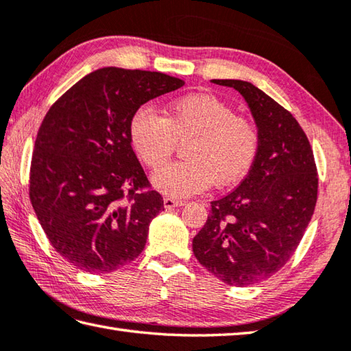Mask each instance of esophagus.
Here are the masks:
<instances>
[{
	"label": "esophagus",
	"instance_id": "34e87169",
	"mask_svg": "<svg viewBox=\"0 0 351 351\" xmlns=\"http://www.w3.org/2000/svg\"><path fill=\"white\" fill-rule=\"evenodd\" d=\"M184 202L183 200H176V198H171V197H165L163 198V206L167 209H173V208H178V206H183Z\"/></svg>",
	"mask_w": 351,
	"mask_h": 351
}]
</instances>
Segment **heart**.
I'll return each instance as SVG.
<instances>
[{
  "mask_svg": "<svg viewBox=\"0 0 351 351\" xmlns=\"http://www.w3.org/2000/svg\"><path fill=\"white\" fill-rule=\"evenodd\" d=\"M130 137L141 160L151 169L163 167L178 143H186L188 160L157 171L154 184L163 194L184 198L206 191L214 182L228 186L246 176L260 151L261 134L254 119L210 95H186L169 102L163 116L138 108L131 117Z\"/></svg>",
  "mask_w": 351,
  "mask_h": 351,
  "instance_id": "1",
  "label": "heart"
}]
</instances>
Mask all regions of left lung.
I'll return each instance as SVG.
<instances>
[{
	"mask_svg": "<svg viewBox=\"0 0 351 351\" xmlns=\"http://www.w3.org/2000/svg\"><path fill=\"white\" fill-rule=\"evenodd\" d=\"M213 82L246 99L261 143L244 180L210 202L193 250L218 280L246 287L278 272L298 247L318 198V171L308 138L290 111L250 82Z\"/></svg>",
	"mask_w": 351,
	"mask_h": 351,
	"instance_id": "1",
	"label": "left lung"
}]
</instances>
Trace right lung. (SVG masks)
<instances>
[{"label":"right lung","mask_w":351,"mask_h":351,"mask_svg":"<svg viewBox=\"0 0 351 351\" xmlns=\"http://www.w3.org/2000/svg\"><path fill=\"white\" fill-rule=\"evenodd\" d=\"M158 71L99 69L51 105L39 127L29 195L56 252L88 274H110L142 254L163 210L131 148L141 105L183 87Z\"/></svg>","instance_id":"obj_1"}]
</instances>
